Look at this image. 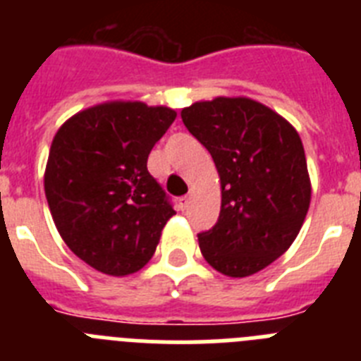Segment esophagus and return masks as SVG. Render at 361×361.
<instances>
[{"label": "esophagus", "instance_id": "obj_1", "mask_svg": "<svg viewBox=\"0 0 361 361\" xmlns=\"http://www.w3.org/2000/svg\"><path fill=\"white\" fill-rule=\"evenodd\" d=\"M190 200H191V197H190V195H184V197H180V199H178V202H180V208H183V209H186L188 206H190Z\"/></svg>", "mask_w": 361, "mask_h": 361}]
</instances>
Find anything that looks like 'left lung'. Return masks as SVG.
<instances>
[{"mask_svg": "<svg viewBox=\"0 0 361 361\" xmlns=\"http://www.w3.org/2000/svg\"><path fill=\"white\" fill-rule=\"evenodd\" d=\"M180 117L212 153L222 188L216 224L197 235L202 257L222 275H253L288 251L307 215L311 183L300 135L245 97L195 103Z\"/></svg>", "mask_w": 361, "mask_h": 361, "instance_id": "1", "label": "left lung"}]
</instances>
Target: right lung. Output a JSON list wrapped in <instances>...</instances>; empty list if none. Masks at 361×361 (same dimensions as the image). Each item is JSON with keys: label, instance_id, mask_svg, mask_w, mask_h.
Listing matches in <instances>:
<instances>
[{"label": "right lung", "instance_id": "right-lung-1", "mask_svg": "<svg viewBox=\"0 0 361 361\" xmlns=\"http://www.w3.org/2000/svg\"><path fill=\"white\" fill-rule=\"evenodd\" d=\"M175 117L166 106L104 103L54 137L44 195L63 240L94 269L130 275L155 253L175 209L146 162Z\"/></svg>", "mask_w": 361, "mask_h": 361}]
</instances>
